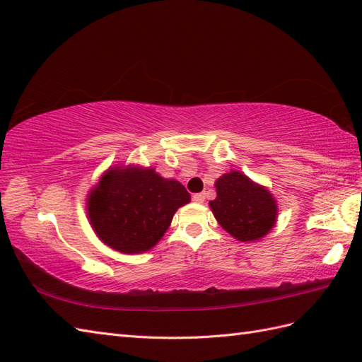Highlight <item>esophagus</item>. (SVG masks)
I'll return each mask as SVG.
<instances>
[{
    "mask_svg": "<svg viewBox=\"0 0 362 362\" xmlns=\"http://www.w3.org/2000/svg\"><path fill=\"white\" fill-rule=\"evenodd\" d=\"M193 201H194L196 204H202V202L205 201V194H204V193H196V194H193Z\"/></svg>",
    "mask_w": 362,
    "mask_h": 362,
    "instance_id": "esophagus-1",
    "label": "esophagus"
}]
</instances>
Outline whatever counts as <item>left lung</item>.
Instances as JSON below:
<instances>
[{
    "label": "left lung",
    "mask_w": 362,
    "mask_h": 362,
    "mask_svg": "<svg viewBox=\"0 0 362 362\" xmlns=\"http://www.w3.org/2000/svg\"><path fill=\"white\" fill-rule=\"evenodd\" d=\"M216 199L209 205L218 224L240 242H259L278 221L272 191L243 173L230 171L215 182Z\"/></svg>",
    "instance_id": "8db88e82"
}]
</instances>
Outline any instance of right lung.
<instances>
[{"label": "right lung", "instance_id": "right-lung-1", "mask_svg": "<svg viewBox=\"0 0 362 362\" xmlns=\"http://www.w3.org/2000/svg\"><path fill=\"white\" fill-rule=\"evenodd\" d=\"M189 201L180 182L165 179L152 166H112L90 188L86 214L102 243L141 254L160 242L175 211Z\"/></svg>", "mask_w": 362, "mask_h": 362}]
</instances>
